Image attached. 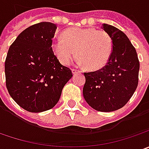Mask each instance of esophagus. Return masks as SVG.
<instances>
[{
	"label": "esophagus",
	"mask_w": 149,
	"mask_h": 149,
	"mask_svg": "<svg viewBox=\"0 0 149 149\" xmlns=\"http://www.w3.org/2000/svg\"><path fill=\"white\" fill-rule=\"evenodd\" d=\"M81 71H79V70H75V69H72V73H73V74H79V73H80Z\"/></svg>",
	"instance_id": "obj_1"
}]
</instances>
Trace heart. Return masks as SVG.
I'll use <instances>...</instances> for the list:
<instances>
[{
	"label": "heart",
	"instance_id": "heart-1",
	"mask_svg": "<svg viewBox=\"0 0 149 149\" xmlns=\"http://www.w3.org/2000/svg\"><path fill=\"white\" fill-rule=\"evenodd\" d=\"M63 38H55L52 48L64 65H69L77 54L79 65L98 70L106 65L111 57L113 40L104 31L74 27L65 31Z\"/></svg>",
	"mask_w": 149,
	"mask_h": 149
}]
</instances>
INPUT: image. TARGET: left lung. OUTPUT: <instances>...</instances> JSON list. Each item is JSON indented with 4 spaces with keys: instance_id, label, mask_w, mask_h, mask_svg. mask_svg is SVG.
I'll list each match as a JSON object with an SVG mask.
<instances>
[{
    "instance_id": "1",
    "label": "left lung",
    "mask_w": 149,
    "mask_h": 149,
    "mask_svg": "<svg viewBox=\"0 0 149 149\" xmlns=\"http://www.w3.org/2000/svg\"><path fill=\"white\" fill-rule=\"evenodd\" d=\"M102 29L111 36L113 52L106 65L84 73L83 95L95 110L112 112L125 105L135 92L139 61L136 49L123 31L107 24L102 25Z\"/></svg>"
}]
</instances>
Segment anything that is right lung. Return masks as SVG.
Wrapping results in <instances>:
<instances>
[{"label":"right lung","instance_id":"obj_1","mask_svg":"<svg viewBox=\"0 0 149 149\" xmlns=\"http://www.w3.org/2000/svg\"><path fill=\"white\" fill-rule=\"evenodd\" d=\"M57 26L40 22L24 30L10 46L5 62L6 84L15 103L26 111L52 109L72 72L52 49Z\"/></svg>","mask_w":149,"mask_h":149}]
</instances>
